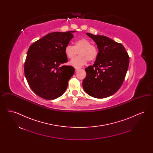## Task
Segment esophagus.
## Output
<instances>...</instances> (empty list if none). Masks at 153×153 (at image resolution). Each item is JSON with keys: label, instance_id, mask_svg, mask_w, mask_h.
I'll use <instances>...</instances> for the list:
<instances>
[{"label": "esophagus", "instance_id": "1", "mask_svg": "<svg viewBox=\"0 0 153 153\" xmlns=\"http://www.w3.org/2000/svg\"><path fill=\"white\" fill-rule=\"evenodd\" d=\"M78 70H79V68H74V71H75V72L77 71Z\"/></svg>", "mask_w": 153, "mask_h": 153}]
</instances>
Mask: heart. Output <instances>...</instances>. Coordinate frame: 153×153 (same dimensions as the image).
Segmentation results:
<instances>
[{
	"label": "heart",
	"instance_id": "obj_1",
	"mask_svg": "<svg viewBox=\"0 0 153 153\" xmlns=\"http://www.w3.org/2000/svg\"><path fill=\"white\" fill-rule=\"evenodd\" d=\"M79 52V56L73 59L69 63L75 68L85 65L87 61L95 60L98 55V51L92 43L86 38H81L75 41L74 46L66 45L64 49L66 56L69 59L74 58Z\"/></svg>",
	"mask_w": 153,
	"mask_h": 153
}]
</instances>
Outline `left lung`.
I'll return each mask as SVG.
<instances>
[{"instance_id":"1","label":"left lung","mask_w":153,"mask_h":153,"mask_svg":"<svg viewBox=\"0 0 153 153\" xmlns=\"http://www.w3.org/2000/svg\"><path fill=\"white\" fill-rule=\"evenodd\" d=\"M97 45L99 53L94 64L85 68L82 87L88 95L102 99L114 95L123 82L129 56L121 44L104 36L86 33Z\"/></svg>"}]
</instances>
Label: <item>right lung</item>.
I'll list each match as a JSON object with an SVG mask.
<instances>
[{"instance_id": "add662e5", "label": "right lung", "mask_w": 153, "mask_h": 153, "mask_svg": "<svg viewBox=\"0 0 153 153\" xmlns=\"http://www.w3.org/2000/svg\"><path fill=\"white\" fill-rule=\"evenodd\" d=\"M76 32H53L32 44L25 63V75L33 92L46 100H54L66 91L74 73L68 62L64 49Z\"/></svg>"}]
</instances>
